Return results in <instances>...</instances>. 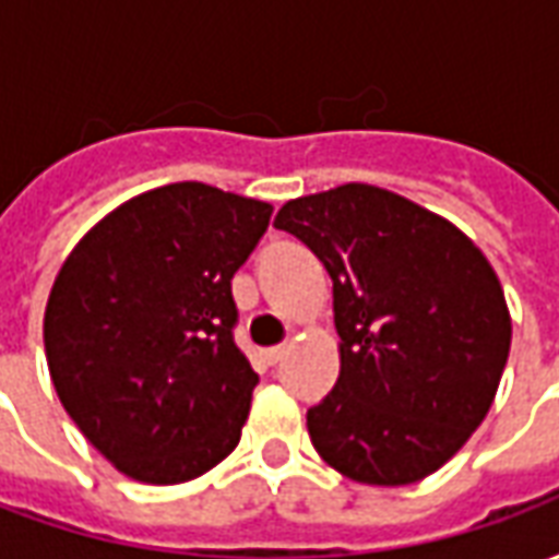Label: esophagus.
I'll list each match as a JSON object with an SVG mask.
<instances>
[{"label":"esophagus","instance_id":"obj_1","mask_svg":"<svg viewBox=\"0 0 559 559\" xmlns=\"http://www.w3.org/2000/svg\"><path fill=\"white\" fill-rule=\"evenodd\" d=\"M284 353H287L284 344H281V347H266V350H263V359H266L269 365H278L281 359H284Z\"/></svg>","mask_w":559,"mask_h":559}]
</instances>
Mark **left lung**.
Listing matches in <instances>:
<instances>
[{"mask_svg":"<svg viewBox=\"0 0 559 559\" xmlns=\"http://www.w3.org/2000/svg\"><path fill=\"white\" fill-rule=\"evenodd\" d=\"M275 227L332 278L341 371L308 411L320 457L386 488L437 473L488 416L509 359L488 257L443 215L365 182L287 200Z\"/></svg>","mask_w":559,"mask_h":559,"instance_id":"8db88e82","label":"left lung"}]
</instances>
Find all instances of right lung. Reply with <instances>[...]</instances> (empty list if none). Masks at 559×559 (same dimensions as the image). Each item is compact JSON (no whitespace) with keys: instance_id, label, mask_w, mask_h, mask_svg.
Returning <instances> with one entry per match:
<instances>
[{"instance_id":"right-lung-1","label":"right lung","mask_w":559,"mask_h":559,"mask_svg":"<svg viewBox=\"0 0 559 559\" xmlns=\"http://www.w3.org/2000/svg\"><path fill=\"white\" fill-rule=\"evenodd\" d=\"M272 206L203 182L131 197L66 257L44 311L56 395L128 479L179 485L239 445L257 374L230 281Z\"/></svg>"}]
</instances>
